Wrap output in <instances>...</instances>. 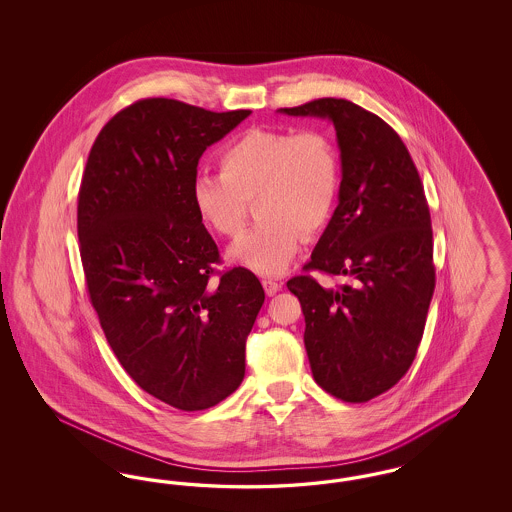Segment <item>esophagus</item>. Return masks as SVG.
<instances>
[{
	"label": "esophagus",
	"mask_w": 512,
	"mask_h": 512,
	"mask_svg": "<svg viewBox=\"0 0 512 512\" xmlns=\"http://www.w3.org/2000/svg\"><path fill=\"white\" fill-rule=\"evenodd\" d=\"M263 288H265L267 295H274V293H278L282 290V282L272 280V278H265V280H263Z\"/></svg>",
	"instance_id": "esophagus-1"
}]
</instances>
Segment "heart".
Masks as SVG:
<instances>
[{"label": "heart", "mask_w": 512, "mask_h": 512, "mask_svg": "<svg viewBox=\"0 0 512 512\" xmlns=\"http://www.w3.org/2000/svg\"><path fill=\"white\" fill-rule=\"evenodd\" d=\"M219 176H199L192 203L199 220L222 238H238L257 203L263 220L230 247V259L259 274L290 267L299 240L326 228L338 203L340 151L318 128H249L219 151Z\"/></svg>", "instance_id": "obj_1"}]
</instances>
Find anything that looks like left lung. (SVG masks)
Here are the masks:
<instances>
[{"label":"left lung","mask_w":512,"mask_h":512,"mask_svg":"<svg viewBox=\"0 0 512 512\" xmlns=\"http://www.w3.org/2000/svg\"><path fill=\"white\" fill-rule=\"evenodd\" d=\"M328 119L341 157L340 203L303 270L347 276L324 288L288 280L305 315L318 386L347 403L393 388L413 365L436 288L432 220L409 149L378 115L347 99L280 109Z\"/></svg>","instance_id":"left-lung-1"}]
</instances>
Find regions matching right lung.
Here are the masks:
<instances>
[{
  "label": "right lung",
  "mask_w": 512,
  "mask_h": 512,
  "mask_svg": "<svg viewBox=\"0 0 512 512\" xmlns=\"http://www.w3.org/2000/svg\"><path fill=\"white\" fill-rule=\"evenodd\" d=\"M249 115L140 99L101 128L80 184V259L105 338L142 390L180 411L238 390L265 303L247 268L213 280L219 247L192 203L199 157Z\"/></svg>",
  "instance_id": "obj_1"
}]
</instances>
